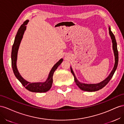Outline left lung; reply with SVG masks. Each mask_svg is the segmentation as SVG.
Listing matches in <instances>:
<instances>
[{"instance_id": "1", "label": "left lung", "mask_w": 124, "mask_h": 124, "mask_svg": "<svg viewBox=\"0 0 124 124\" xmlns=\"http://www.w3.org/2000/svg\"><path fill=\"white\" fill-rule=\"evenodd\" d=\"M108 29H109V35H110L112 39L113 49V50H114V55H115V64H114V68H113V70H112L111 73H110V74H109V76L107 78H106L104 80H103V82L97 84H86L81 83L77 80L75 75H74V73L73 71L72 68H70V72H71V73H72V74L74 76L75 82L76 83L77 85L79 87L80 89L84 91H90V92L100 90L102 89V88H103L104 86L107 85L108 83L109 82V80H111L113 75H114L116 69H117L118 62V50L117 48V43H116L115 36L114 35V34H113V33L112 32V31H111L110 27H109Z\"/></svg>"}]
</instances>
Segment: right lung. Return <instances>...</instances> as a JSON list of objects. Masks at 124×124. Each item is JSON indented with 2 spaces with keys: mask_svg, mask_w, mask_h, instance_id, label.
Listing matches in <instances>:
<instances>
[{
  "mask_svg": "<svg viewBox=\"0 0 124 124\" xmlns=\"http://www.w3.org/2000/svg\"><path fill=\"white\" fill-rule=\"evenodd\" d=\"M28 22H29V20H27L21 25L18 31H17L15 41H14L12 46L11 52V65L13 71L17 79L20 81L22 85L25 87L26 89L31 92H33V93H45V92L48 91L51 88L53 82V75H54L55 70L58 68V67L62 62L63 59H60L52 68L50 73H49L48 79L45 83H31L27 82L21 77L18 70H17L16 65L17 54L21 40L22 38L24 31L26 30V25L27 24Z\"/></svg>",
  "mask_w": 124,
  "mask_h": 124,
  "instance_id": "obj_1",
  "label": "right lung"
}]
</instances>
